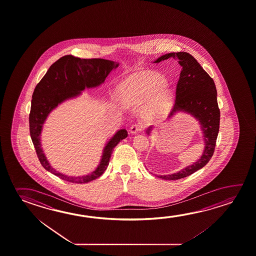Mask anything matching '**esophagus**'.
I'll use <instances>...</instances> for the list:
<instances>
[{
	"label": "esophagus",
	"instance_id": "obj_1",
	"mask_svg": "<svg viewBox=\"0 0 256 256\" xmlns=\"http://www.w3.org/2000/svg\"><path fill=\"white\" fill-rule=\"evenodd\" d=\"M142 126L141 124H134L130 128V133L132 134H136L139 131L142 130Z\"/></svg>",
	"mask_w": 256,
	"mask_h": 256
}]
</instances>
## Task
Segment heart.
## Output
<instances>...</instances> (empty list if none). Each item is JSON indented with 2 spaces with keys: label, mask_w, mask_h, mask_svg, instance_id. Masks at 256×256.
Masks as SVG:
<instances>
[{
  "label": "heart",
  "mask_w": 256,
  "mask_h": 256,
  "mask_svg": "<svg viewBox=\"0 0 256 256\" xmlns=\"http://www.w3.org/2000/svg\"><path fill=\"white\" fill-rule=\"evenodd\" d=\"M165 84V80L157 74H146L130 81L122 91V102L125 105H133L155 94L154 99L144 116L147 120H158L167 112L172 101V91Z\"/></svg>",
  "instance_id": "heart-1"
}]
</instances>
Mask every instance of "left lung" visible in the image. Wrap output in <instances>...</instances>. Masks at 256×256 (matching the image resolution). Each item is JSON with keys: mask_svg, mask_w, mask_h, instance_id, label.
<instances>
[{"mask_svg": "<svg viewBox=\"0 0 256 256\" xmlns=\"http://www.w3.org/2000/svg\"><path fill=\"white\" fill-rule=\"evenodd\" d=\"M170 57L178 60L182 70L176 84L175 104L167 118H173L180 112L192 115L200 124L204 142V152L196 162L180 172L159 176L166 180H176L193 174L209 162L214 154L218 136L220 112L214 80L192 55L184 52H170L162 55L154 63L160 62ZM152 130V126H149L146 130L147 134H150Z\"/></svg>", "mask_w": 256, "mask_h": 256, "instance_id": "1", "label": "left lung"}]
</instances>
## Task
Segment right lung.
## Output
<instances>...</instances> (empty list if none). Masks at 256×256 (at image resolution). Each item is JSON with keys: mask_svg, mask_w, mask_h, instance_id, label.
<instances>
[{"mask_svg": "<svg viewBox=\"0 0 256 256\" xmlns=\"http://www.w3.org/2000/svg\"><path fill=\"white\" fill-rule=\"evenodd\" d=\"M118 63L104 59H80L65 55L55 62L34 88L30 114V131L38 159L42 167L63 180L88 183L101 176L108 167L114 147L128 136L126 130H118L106 142L101 160L94 172L84 176H68L52 167L41 144L42 126L49 114L63 102L80 96L86 88H94L104 82Z\"/></svg>", "mask_w": 256, "mask_h": 256, "instance_id": "right-lung-1", "label": "right lung"}]
</instances>
